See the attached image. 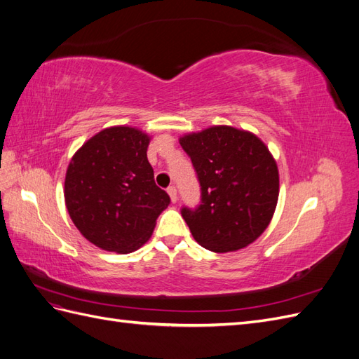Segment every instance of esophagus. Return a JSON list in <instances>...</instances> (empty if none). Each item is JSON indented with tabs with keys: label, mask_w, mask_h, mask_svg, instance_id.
Returning a JSON list of instances; mask_svg holds the SVG:
<instances>
[{
	"label": "esophagus",
	"mask_w": 359,
	"mask_h": 359,
	"mask_svg": "<svg viewBox=\"0 0 359 359\" xmlns=\"http://www.w3.org/2000/svg\"><path fill=\"white\" fill-rule=\"evenodd\" d=\"M168 193H169V196H170V201H172V202H177V199H178L177 187H175V186H170V187H168Z\"/></svg>",
	"instance_id": "1"
}]
</instances>
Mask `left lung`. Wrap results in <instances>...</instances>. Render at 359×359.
<instances>
[{"label":"left lung","mask_w":359,"mask_h":359,"mask_svg":"<svg viewBox=\"0 0 359 359\" xmlns=\"http://www.w3.org/2000/svg\"><path fill=\"white\" fill-rule=\"evenodd\" d=\"M180 144L201 184V205L181 210L194 240L215 253L256 241L278 201V169L266 145L231 126L184 135Z\"/></svg>","instance_id":"8db88e82"}]
</instances>
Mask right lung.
Returning <instances> with one entry per match:
<instances>
[{"label":"right lung","instance_id":"right-lung-1","mask_svg":"<svg viewBox=\"0 0 359 359\" xmlns=\"http://www.w3.org/2000/svg\"><path fill=\"white\" fill-rule=\"evenodd\" d=\"M149 139L135 127H109L70 160L64 181L70 219L106 252L127 255L142 247L170 203L169 194L156 186L147 158Z\"/></svg>","mask_w":359,"mask_h":359}]
</instances>
